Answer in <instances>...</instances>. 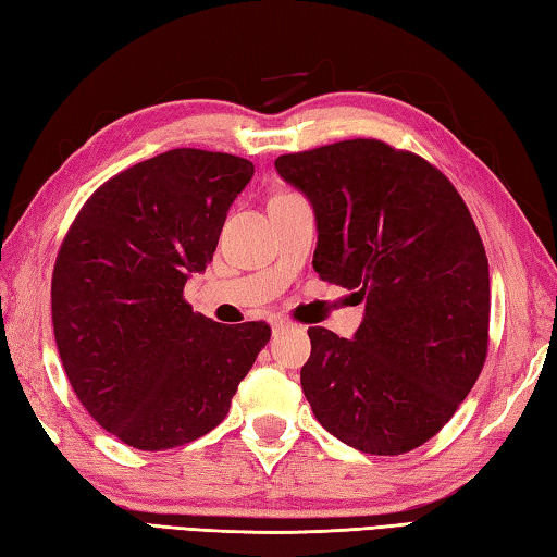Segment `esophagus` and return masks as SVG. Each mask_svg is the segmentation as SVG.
I'll return each mask as SVG.
<instances>
[{
    "instance_id": "esophagus-1",
    "label": "esophagus",
    "mask_w": 557,
    "mask_h": 557,
    "mask_svg": "<svg viewBox=\"0 0 557 557\" xmlns=\"http://www.w3.org/2000/svg\"><path fill=\"white\" fill-rule=\"evenodd\" d=\"M289 327H294L289 318H282V315L272 318V333H282V330H289Z\"/></svg>"
}]
</instances>
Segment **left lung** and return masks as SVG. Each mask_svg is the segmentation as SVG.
I'll list each match as a JSON object with an SVG mask.
<instances>
[{
    "instance_id": "left-lung-1",
    "label": "left lung",
    "mask_w": 557,
    "mask_h": 557,
    "mask_svg": "<svg viewBox=\"0 0 557 557\" xmlns=\"http://www.w3.org/2000/svg\"><path fill=\"white\" fill-rule=\"evenodd\" d=\"M309 196L318 275L366 299L354 339L309 327L304 395L342 443L405 455L443 429L488 354V258L447 176L417 152L351 138L275 160Z\"/></svg>"
}]
</instances>
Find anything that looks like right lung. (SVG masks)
Here are the masks:
<instances>
[{
	"label": "right lung",
	"mask_w": 557,
	"mask_h": 557,
	"mask_svg": "<svg viewBox=\"0 0 557 557\" xmlns=\"http://www.w3.org/2000/svg\"><path fill=\"white\" fill-rule=\"evenodd\" d=\"M253 162L174 148L104 182L83 203L52 272L62 366L104 431L146 453L180 447L227 417L270 325H222L184 285L206 270Z\"/></svg>",
	"instance_id": "right-lung-1"
}]
</instances>
